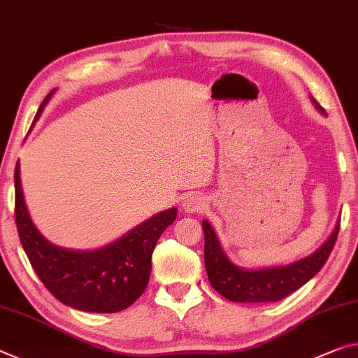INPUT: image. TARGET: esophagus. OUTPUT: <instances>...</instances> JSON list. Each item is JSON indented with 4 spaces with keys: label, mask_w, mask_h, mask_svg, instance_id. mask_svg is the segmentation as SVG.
<instances>
[{
    "label": "esophagus",
    "mask_w": 358,
    "mask_h": 358,
    "mask_svg": "<svg viewBox=\"0 0 358 358\" xmlns=\"http://www.w3.org/2000/svg\"><path fill=\"white\" fill-rule=\"evenodd\" d=\"M182 208H184L185 213H190V214H193V213H201V210H203L204 208H206V203H204V200H203L201 196L192 195V196H189V198H187V200L184 201Z\"/></svg>",
    "instance_id": "esophagus-1"
}]
</instances>
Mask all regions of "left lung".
Wrapping results in <instances>:
<instances>
[{
	"mask_svg": "<svg viewBox=\"0 0 358 358\" xmlns=\"http://www.w3.org/2000/svg\"><path fill=\"white\" fill-rule=\"evenodd\" d=\"M313 101L319 110L325 113L324 108L314 98ZM203 231L204 265H206L210 285L230 301L269 303L279 301L287 295L294 294L320 271L335 248L339 222L330 238L313 255L292 263V265L260 269V271H245V269L234 266L222 250L219 239L208 220H203Z\"/></svg>",
	"mask_w": 358,
	"mask_h": 358,
	"instance_id": "left-lung-1",
	"label": "left lung"
}]
</instances>
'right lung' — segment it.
Instances as JSON below:
<instances>
[{
	"instance_id": "right-lung-1",
	"label": "right lung",
	"mask_w": 358,
	"mask_h": 358,
	"mask_svg": "<svg viewBox=\"0 0 358 358\" xmlns=\"http://www.w3.org/2000/svg\"><path fill=\"white\" fill-rule=\"evenodd\" d=\"M50 96L52 92L34 120ZM14 184V214L23 250L41 282L58 301L79 311L119 313L143 295L150 278L152 252L162 233L176 220L178 209L163 210L106 248L74 252L55 248L36 230L23 200L19 162Z\"/></svg>"
}]
</instances>
